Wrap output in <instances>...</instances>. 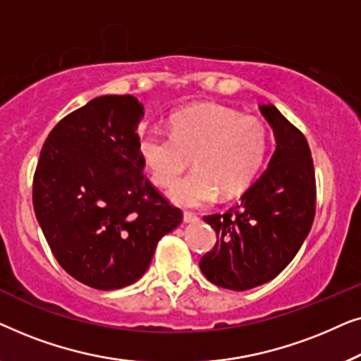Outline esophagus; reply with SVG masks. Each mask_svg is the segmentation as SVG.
<instances>
[{"label":"esophagus","instance_id":"esophagus-1","mask_svg":"<svg viewBox=\"0 0 361 361\" xmlns=\"http://www.w3.org/2000/svg\"><path fill=\"white\" fill-rule=\"evenodd\" d=\"M184 219L185 224H195V221H199V216H197L195 214H192V212H184Z\"/></svg>","mask_w":361,"mask_h":361}]
</instances>
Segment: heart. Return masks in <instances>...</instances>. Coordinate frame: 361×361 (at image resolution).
Returning a JSON list of instances; mask_svg holds the SVG:
<instances>
[{
	"label": "heart",
	"mask_w": 361,
	"mask_h": 361,
	"mask_svg": "<svg viewBox=\"0 0 361 361\" xmlns=\"http://www.w3.org/2000/svg\"><path fill=\"white\" fill-rule=\"evenodd\" d=\"M140 154L151 179L172 185L190 165L197 169L171 189L182 207H202L224 195L241 192L258 174L268 151V130L255 116H241L231 108L199 105L176 113L169 133L147 128L140 135Z\"/></svg>",
	"instance_id": "1"
}]
</instances>
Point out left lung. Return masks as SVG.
I'll return each mask as SVG.
<instances>
[{
  "label": "left lung",
  "mask_w": 361,
  "mask_h": 361,
  "mask_svg": "<svg viewBox=\"0 0 361 361\" xmlns=\"http://www.w3.org/2000/svg\"><path fill=\"white\" fill-rule=\"evenodd\" d=\"M274 135L268 167L226 214L207 215L216 243L200 259L210 283L246 290L274 279L298 255L315 215V174L307 141L271 103L259 105Z\"/></svg>",
  "instance_id": "obj_1"
}]
</instances>
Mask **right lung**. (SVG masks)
<instances>
[{
	"instance_id": "obj_1",
	"label": "right lung",
	"mask_w": 361,
	"mask_h": 361,
	"mask_svg": "<svg viewBox=\"0 0 361 361\" xmlns=\"http://www.w3.org/2000/svg\"><path fill=\"white\" fill-rule=\"evenodd\" d=\"M131 95L97 97L59 121L44 142L32 184L36 219L59 264L90 288L136 283L156 245L182 221L142 176Z\"/></svg>"
}]
</instances>
